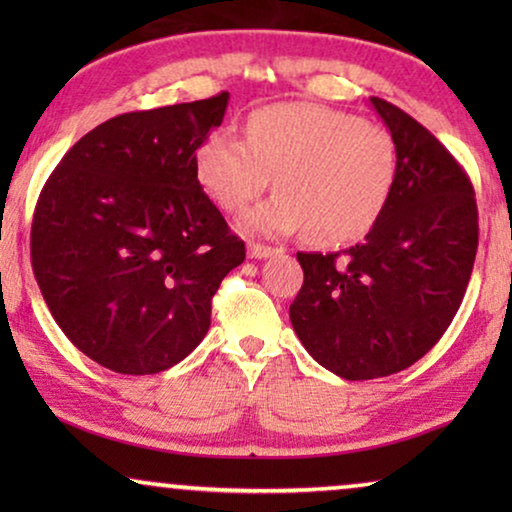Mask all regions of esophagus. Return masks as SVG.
Instances as JSON below:
<instances>
[{"label": "esophagus", "instance_id": "1", "mask_svg": "<svg viewBox=\"0 0 512 512\" xmlns=\"http://www.w3.org/2000/svg\"><path fill=\"white\" fill-rule=\"evenodd\" d=\"M247 254H249V258H270V256H275V254H277V249H272V247H265V244L249 242V247H247Z\"/></svg>", "mask_w": 512, "mask_h": 512}]
</instances>
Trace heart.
I'll return each instance as SVG.
<instances>
[{
  "label": "heart",
  "instance_id": "1",
  "mask_svg": "<svg viewBox=\"0 0 512 512\" xmlns=\"http://www.w3.org/2000/svg\"><path fill=\"white\" fill-rule=\"evenodd\" d=\"M200 186L237 214L275 177L277 193L244 214L251 235L305 230L314 244H347L375 226L394 188V139L380 125L321 104L254 111L247 139L216 130L195 153Z\"/></svg>",
  "mask_w": 512,
  "mask_h": 512
}]
</instances>
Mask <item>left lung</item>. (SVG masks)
<instances>
[{"label": "left lung", "instance_id": "obj_1", "mask_svg": "<svg viewBox=\"0 0 512 512\" xmlns=\"http://www.w3.org/2000/svg\"><path fill=\"white\" fill-rule=\"evenodd\" d=\"M370 104L396 149L387 207L342 254L298 251L305 282L289 307L312 359L345 380L422 359L452 324L478 251V205L461 165L403 109Z\"/></svg>", "mask_w": 512, "mask_h": 512}]
</instances>
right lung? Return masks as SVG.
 I'll use <instances>...</instances> for the list:
<instances>
[{
  "mask_svg": "<svg viewBox=\"0 0 512 512\" xmlns=\"http://www.w3.org/2000/svg\"><path fill=\"white\" fill-rule=\"evenodd\" d=\"M230 95L130 111L83 135L39 195L32 270L53 319L88 359L121 375L172 368L212 324L244 242L195 172Z\"/></svg>",
  "mask_w": 512,
  "mask_h": 512,
  "instance_id": "1",
  "label": "right lung"
}]
</instances>
